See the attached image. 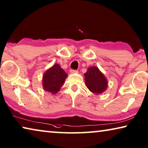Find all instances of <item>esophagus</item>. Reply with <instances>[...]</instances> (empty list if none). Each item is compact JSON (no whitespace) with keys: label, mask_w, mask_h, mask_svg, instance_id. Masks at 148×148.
<instances>
[{"label":"esophagus","mask_w":148,"mask_h":148,"mask_svg":"<svg viewBox=\"0 0 148 148\" xmlns=\"http://www.w3.org/2000/svg\"><path fill=\"white\" fill-rule=\"evenodd\" d=\"M70 73L74 74V73H76V72H78V70H74V69H71V70H70Z\"/></svg>","instance_id":"esophagus-1"}]
</instances>
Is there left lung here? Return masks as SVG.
Instances as JSON below:
<instances>
[{"label":"left lung","mask_w":148,"mask_h":148,"mask_svg":"<svg viewBox=\"0 0 148 148\" xmlns=\"http://www.w3.org/2000/svg\"><path fill=\"white\" fill-rule=\"evenodd\" d=\"M84 76L87 88L94 94H101L106 90V78L97 67L92 66L88 68Z\"/></svg>","instance_id":"left-lung-1"}]
</instances>
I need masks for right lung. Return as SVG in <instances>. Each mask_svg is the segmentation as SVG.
Wrapping results in <instances>:
<instances>
[{
    "mask_svg": "<svg viewBox=\"0 0 148 148\" xmlns=\"http://www.w3.org/2000/svg\"><path fill=\"white\" fill-rule=\"evenodd\" d=\"M67 76L64 70L62 69L60 65L56 64L44 74L42 78L44 89L52 94H56L60 90Z\"/></svg>",
    "mask_w": 148,
    "mask_h": 148,
    "instance_id": "obj_1",
    "label": "right lung"
}]
</instances>
